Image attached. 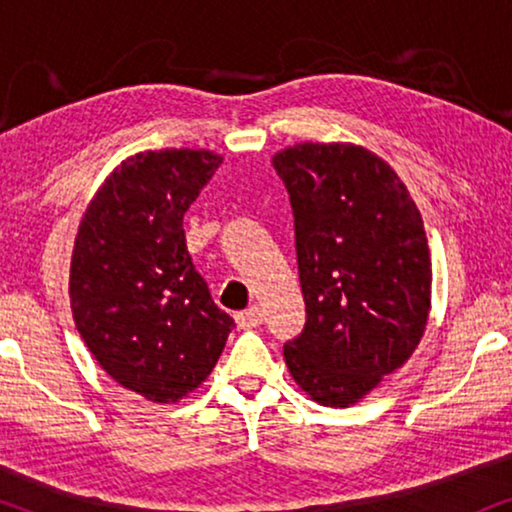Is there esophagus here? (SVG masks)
I'll use <instances>...</instances> for the list:
<instances>
[{
  "instance_id": "obj_1",
  "label": "esophagus",
  "mask_w": 512,
  "mask_h": 512,
  "mask_svg": "<svg viewBox=\"0 0 512 512\" xmlns=\"http://www.w3.org/2000/svg\"><path fill=\"white\" fill-rule=\"evenodd\" d=\"M235 321H237V326H240V328H256V326H261L263 324L261 307H249V310H244V312L237 314Z\"/></svg>"
}]
</instances>
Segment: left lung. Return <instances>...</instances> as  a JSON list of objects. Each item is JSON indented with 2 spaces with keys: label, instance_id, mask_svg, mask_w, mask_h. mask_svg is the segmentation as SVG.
Here are the masks:
<instances>
[{
  "label": "left lung",
  "instance_id": "obj_1",
  "mask_svg": "<svg viewBox=\"0 0 512 512\" xmlns=\"http://www.w3.org/2000/svg\"><path fill=\"white\" fill-rule=\"evenodd\" d=\"M291 195L307 321L284 345L300 389L349 408L410 359L431 310V258L410 191L363 146L296 144L272 156Z\"/></svg>",
  "mask_w": 512,
  "mask_h": 512
}]
</instances>
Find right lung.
I'll use <instances>...</instances> for the list:
<instances>
[{"instance_id":"obj_1","label":"right lung","mask_w":512,"mask_h":512,"mask_svg":"<svg viewBox=\"0 0 512 512\" xmlns=\"http://www.w3.org/2000/svg\"><path fill=\"white\" fill-rule=\"evenodd\" d=\"M223 158L144 151L104 179L81 216L69 303L104 373L153 403H177L212 373L235 328L186 249L184 214Z\"/></svg>"}]
</instances>
